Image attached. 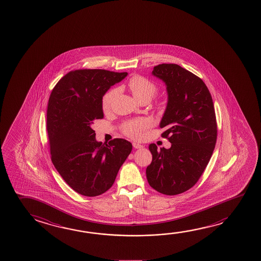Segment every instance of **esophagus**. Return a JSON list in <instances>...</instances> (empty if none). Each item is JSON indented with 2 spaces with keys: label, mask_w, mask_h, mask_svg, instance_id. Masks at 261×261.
Instances as JSON below:
<instances>
[{
  "label": "esophagus",
  "mask_w": 261,
  "mask_h": 261,
  "mask_svg": "<svg viewBox=\"0 0 261 261\" xmlns=\"http://www.w3.org/2000/svg\"><path fill=\"white\" fill-rule=\"evenodd\" d=\"M133 146L136 148V149H138V148H143L144 146L141 145V144H138V143H133Z\"/></svg>",
  "instance_id": "obj_1"
}]
</instances>
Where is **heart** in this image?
Returning a JSON list of instances; mask_svg holds the SVG:
<instances>
[{
	"label": "heart",
	"mask_w": 261,
	"mask_h": 261,
	"mask_svg": "<svg viewBox=\"0 0 261 261\" xmlns=\"http://www.w3.org/2000/svg\"><path fill=\"white\" fill-rule=\"evenodd\" d=\"M129 90L132 92L133 96L135 97L138 101H150L151 98L155 95L158 92V87L155 83L151 82L150 80L145 78L143 76H133L127 83ZM116 93L115 89H111L105 93L101 99V107L103 111L110 109L111 103ZM164 105L160 102L158 106L159 110H162ZM147 126L146 120H132L124 123L123 125V131L128 137L137 138L140 137L142 131Z\"/></svg>",
	"instance_id": "heart-1"
}]
</instances>
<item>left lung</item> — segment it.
Wrapping results in <instances>:
<instances>
[{"mask_svg":"<svg viewBox=\"0 0 261 261\" xmlns=\"http://www.w3.org/2000/svg\"><path fill=\"white\" fill-rule=\"evenodd\" d=\"M152 75L164 82L168 103L160 121L161 137L169 149L149 145L152 162L147 181L156 192L177 195L195 185L215 149L217 124L215 107L205 83L177 64H160Z\"/></svg>","mask_w":261,"mask_h":261,"instance_id":"obj_1","label":"left lung"}]
</instances>
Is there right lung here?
Masks as SVG:
<instances>
[{
	"mask_svg": "<svg viewBox=\"0 0 261 261\" xmlns=\"http://www.w3.org/2000/svg\"><path fill=\"white\" fill-rule=\"evenodd\" d=\"M126 72L106 69H77L66 74L51 92L46 129L51 160L69 187L94 197L108 191L132 144L115 138L108 145L98 142L92 124L102 119L101 99Z\"/></svg>",
	"mask_w": 261,
	"mask_h": 261,
	"instance_id": "add662e5",
	"label": "right lung"
}]
</instances>
